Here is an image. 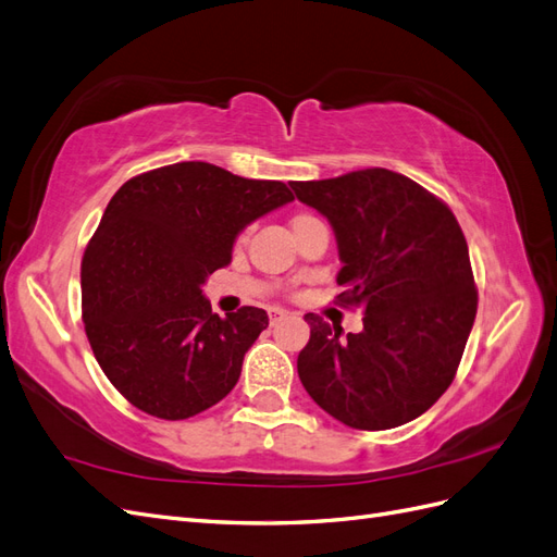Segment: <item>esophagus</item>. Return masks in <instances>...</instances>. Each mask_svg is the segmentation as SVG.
<instances>
[{"label":"esophagus","mask_w":557,"mask_h":557,"mask_svg":"<svg viewBox=\"0 0 557 557\" xmlns=\"http://www.w3.org/2000/svg\"><path fill=\"white\" fill-rule=\"evenodd\" d=\"M283 315H288V311L281 309V307H272V309H269V318H272V323H276V320L283 318Z\"/></svg>","instance_id":"obj_1"}]
</instances>
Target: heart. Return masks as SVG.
Segmentation results:
<instances>
[{"mask_svg":"<svg viewBox=\"0 0 557 557\" xmlns=\"http://www.w3.org/2000/svg\"><path fill=\"white\" fill-rule=\"evenodd\" d=\"M311 223H318L315 215H311V213H297V215L293 218V230H299V227L311 225Z\"/></svg>","mask_w":557,"mask_h":557,"instance_id":"b5f03b06","label":"heart"}]
</instances>
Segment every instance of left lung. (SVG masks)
<instances>
[{"mask_svg": "<svg viewBox=\"0 0 557 557\" xmlns=\"http://www.w3.org/2000/svg\"><path fill=\"white\" fill-rule=\"evenodd\" d=\"M290 185L334 230L336 283L346 288L336 299L364 313L362 332L346 336L342 325L305 315L301 385L348 428L409 423L446 393L474 325L465 234L442 199L381 166Z\"/></svg>", "mask_w": 557, "mask_h": 557, "instance_id": "left-lung-1", "label": "left lung"}]
</instances>
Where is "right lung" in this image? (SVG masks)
<instances>
[{
  "label": "right lung",
  "instance_id": "right-lung-1",
  "mask_svg": "<svg viewBox=\"0 0 557 557\" xmlns=\"http://www.w3.org/2000/svg\"><path fill=\"white\" fill-rule=\"evenodd\" d=\"M293 199L281 181L209 162L160 166L111 197L81 262L83 323L99 367L129 404L183 420L237 385L269 318L256 307L221 318L201 285L230 264L246 225Z\"/></svg>",
  "mask_w": 557,
  "mask_h": 557
}]
</instances>
